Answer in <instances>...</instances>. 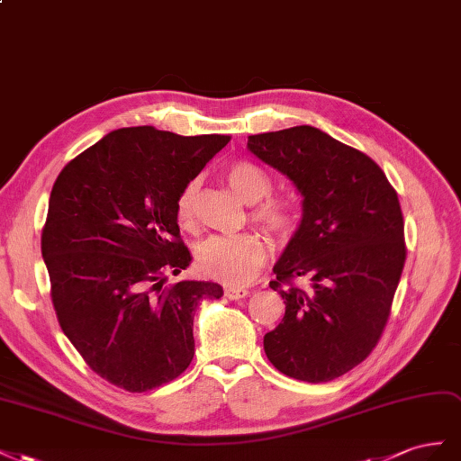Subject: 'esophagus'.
Wrapping results in <instances>:
<instances>
[{"label": "esophagus", "mask_w": 461, "mask_h": 461, "mask_svg": "<svg viewBox=\"0 0 461 461\" xmlns=\"http://www.w3.org/2000/svg\"><path fill=\"white\" fill-rule=\"evenodd\" d=\"M247 295H249L247 289H240V287H228V289H226V297L231 299V301L243 299V297H247Z\"/></svg>", "instance_id": "esophagus-1"}]
</instances>
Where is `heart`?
I'll list each match as a JSON object with an SVG mask.
<instances>
[{"label":"heart","mask_w":461,"mask_h":461,"mask_svg":"<svg viewBox=\"0 0 461 461\" xmlns=\"http://www.w3.org/2000/svg\"><path fill=\"white\" fill-rule=\"evenodd\" d=\"M230 187L249 204H255L251 218L276 241H287L297 230L299 214L294 203L267 199L272 193L268 174L249 160H235L226 167ZM201 179H191L177 196L176 216L181 228L194 230L199 216ZM266 201L262 202L261 199ZM267 262V241L260 233H241L233 238H210L196 247L194 267L204 278L228 285H247L257 278Z\"/></svg>","instance_id":"b5f03b06"}]
</instances>
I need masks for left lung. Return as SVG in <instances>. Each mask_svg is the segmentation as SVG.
<instances>
[{"mask_svg": "<svg viewBox=\"0 0 461 461\" xmlns=\"http://www.w3.org/2000/svg\"><path fill=\"white\" fill-rule=\"evenodd\" d=\"M247 149L303 196L274 265L285 314L265 336L267 357L285 376L328 383L369 357L388 322L407 253L398 193L369 156L317 127L251 135Z\"/></svg>", "mask_w": 461, "mask_h": 461, "instance_id": "8db88e82", "label": "left lung"}]
</instances>
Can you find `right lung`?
Masks as SVG:
<instances>
[{
	"label": "right lung",
	"mask_w": 461,
	"mask_h": 461,
	"mask_svg": "<svg viewBox=\"0 0 461 461\" xmlns=\"http://www.w3.org/2000/svg\"><path fill=\"white\" fill-rule=\"evenodd\" d=\"M230 139L123 127L73 158L51 189L42 257L59 326L92 371L127 392L185 371L194 309L223 295L214 282L164 284L193 258L177 196Z\"/></svg>",
	"instance_id": "obj_1"
}]
</instances>
